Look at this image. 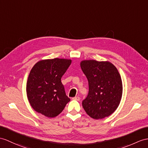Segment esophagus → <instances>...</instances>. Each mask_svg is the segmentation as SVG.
Wrapping results in <instances>:
<instances>
[{
  "instance_id": "obj_1",
  "label": "esophagus",
  "mask_w": 148,
  "mask_h": 148,
  "mask_svg": "<svg viewBox=\"0 0 148 148\" xmlns=\"http://www.w3.org/2000/svg\"><path fill=\"white\" fill-rule=\"evenodd\" d=\"M72 99L74 100H77V101H79V100H80V98L77 96V97H73V98H72Z\"/></svg>"
}]
</instances>
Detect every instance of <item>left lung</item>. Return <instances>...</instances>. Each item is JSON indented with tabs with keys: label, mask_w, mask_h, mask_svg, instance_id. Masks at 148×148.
I'll return each instance as SVG.
<instances>
[{
	"label": "left lung",
	"mask_w": 148,
	"mask_h": 148,
	"mask_svg": "<svg viewBox=\"0 0 148 148\" xmlns=\"http://www.w3.org/2000/svg\"><path fill=\"white\" fill-rule=\"evenodd\" d=\"M82 70L88 82L89 90L82 106L94 119L109 116L117 109L122 95L121 77L116 67L109 62L83 60Z\"/></svg>",
	"instance_id": "1"
}]
</instances>
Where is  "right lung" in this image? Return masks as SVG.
<instances>
[{"label":"right lung","mask_w":148,"mask_h":148,"mask_svg":"<svg viewBox=\"0 0 148 148\" xmlns=\"http://www.w3.org/2000/svg\"><path fill=\"white\" fill-rule=\"evenodd\" d=\"M71 60H42L36 63L29 75L26 92L29 102L36 112L47 117H56L70 99L61 82Z\"/></svg>","instance_id":"right-lung-1"}]
</instances>
